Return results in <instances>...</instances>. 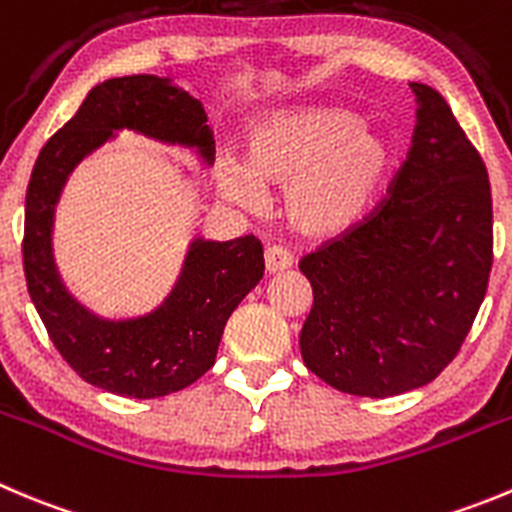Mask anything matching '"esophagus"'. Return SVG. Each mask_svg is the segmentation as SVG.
<instances>
[{
    "label": "esophagus",
    "mask_w": 512,
    "mask_h": 512,
    "mask_svg": "<svg viewBox=\"0 0 512 512\" xmlns=\"http://www.w3.org/2000/svg\"><path fill=\"white\" fill-rule=\"evenodd\" d=\"M290 267H293V257H290L288 252L280 250V247H270V250H265L267 275H280V272L290 270Z\"/></svg>",
    "instance_id": "34e87169"
}]
</instances>
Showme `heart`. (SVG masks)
Wrapping results in <instances>:
<instances>
[{"instance_id":"b5f03b06","label":"heart","mask_w":512,"mask_h":512,"mask_svg":"<svg viewBox=\"0 0 512 512\" xmlns=\"http://www.w3.org/2000/svg\"><path fill=\"white\" fill-rule=\"evenodd\" d=\"M394 174L384 133L341 108L278 113L252 131L250 159L224 161L217 189L227 202L260 209L262 189L283 191V214L308 240H338L374 214Z\"/></svg>"}]
</instances>
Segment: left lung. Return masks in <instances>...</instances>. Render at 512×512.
<instances>
[{"label":"left lung","instance_id":"obj_1","mask_svg":"<svg viewBox=\"0 0 512 512\" xmlns=\"http://www.w3.org/2000/svg\"><path fill=\"white\" fill-rule=\"evenodd\" d=\"M417 126L389 199L300 260L313 308L300 353L356 396L404 394L460 351L493 267V197L477 148L434 88L412 83Z\"/></svg>","mask_w":512,"mask_h":512}]
</instances>
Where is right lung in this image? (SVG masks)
Listing matches in <instances>:
<instances>
[{"instance_id": "1", "label": "right lung", "mask_w": 512, "mask_h": 512, "mask_svg": "<svg viewBox=\"0 0 512 512\" xmlns=\"http://www.w3.org/2000/svg\"><path fill=\"white\" fill-rule=\"evenodd\" d=\"M136 131L214 161L202 103L169 78L126 75L95 85L42 146L25 202V278L30 298L60 356L98 389L131 399L174 394L207 374L232 310L262 280V245L247 234L229 242L191 240L164 303L136 318H103L65 288L52 255V222L75 166L118 131Z\"/></svg>"}]
</instances>
